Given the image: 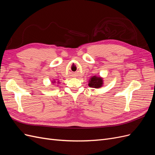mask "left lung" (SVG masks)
<instances>
[{
	"label": "left lung",
	"mask_w": 155,
	"mask_h": 155,
	"mask_svg": "<svg viewBox=\"0 0 155 155\" xmlns=\"http://www.w3.org/2000/svg\"><path fill=\"white\" fill-rule=\"evenodd\" d=\"M103 85V79L101 78L93 76L89 81L88 86L92 88H100Z\"/></svg>",
	"instance_id": "left-lung-1"
}]
</instances>
